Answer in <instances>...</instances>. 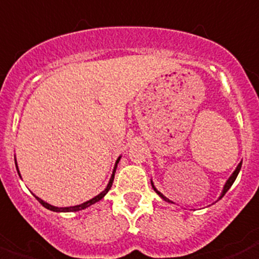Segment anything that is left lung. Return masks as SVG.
I'll use <instances>...</instances> for the list:
<instances>
[{
  "label": "left lung",
  "mask_w": 259,
  "mask_h": 259,
  "mask_svg": "<svg viewBox=\"0 0 259 259\" xmlns=\"http://www.w3.org/2000/svg\"><path fill=\"white\" fill-rule=\"evenodd\" d=\"M241 165H242V161H241V162H240V163H238V166H237V167H236V170H235V171H233V174H232V176H231V177H229V180H228V181H227V183H225V186H224V189H223V193H222V196H220V198H223V196H224V195H225V193H227V191H228V190H229V189H231V186H232V185H233V182H235V181H236V178H237L238 173H240ZM152 187H153V189H154V191H156V193H157V194H158V195H160V196H161V198H162V199H163V200H166V202H170L169 199H167V198H165V196H163V195H162V194H161V193H160V191H157V189H156V187H154V186H153V183H152ZM170 203H171V202H170Z\"/></svg>",
  "instance_id": "left-lung-1"
}]
</instances>
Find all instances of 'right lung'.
Instances as JSON below:
<instances>
[{
    "instance_id": "obj_1",
    "label": "right lung",
    "mask_w": 259,
    "mask_h": 259,
    "mask_svg": "<svg viewBox=\"0 0 259 259\" xmlns=\"http://www.w3.org/2000/svg\"><path fill=\"white\" fill-rule=\"evenodd\" d=\"M119 160H120V157H119L118 160H116V163H115V167H114V171H112V176L111 178H110V182H108L107 187H106L105 190H103L102 193L99 194V195H97L96 198L90 199V200H88V202L82 203V204H78V205H73V207H55V205H51L48 204V203H46L44 200H41V199H39L37 196H35V198L39 200V203H40L43 207H46L47 209H51V211H55V212H74V211H79V209H85L88 208V207H90L92 204H94V203L99 202L101 199L103 198V196L106 195V194L108 193V190L111 189L112 186V182H114V177H115V171H116V166H118V162ZM15 166H17V162H15ZM17 170H18V166H17ZM18 174H19V170H18Z\"/></svg>"
}]
</instances>
